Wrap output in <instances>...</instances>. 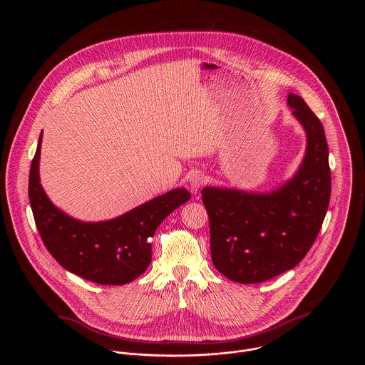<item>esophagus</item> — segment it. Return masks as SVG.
<instances>
[{"label": "esophagus", "instance_id": "1", "mask_svg": "<svg viewBox=\"0 0 365 365\" xmlns=\"http://www.w3.org/2000/svg\"><path fill=\"white\" fill-rule=\"evenodd\" d=\"M205 181H207V178H205L204 173H201V171H194L190 174L188 182H190V187L192 191H198L205 184Z\"/></svg>", "mask_w": 365, "mask_h": 365}]
</instances>
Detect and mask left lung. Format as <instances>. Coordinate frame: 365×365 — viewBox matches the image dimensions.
I'll list each match as a JSON object with an SVG mask.
<instances>
[{"label": "left lung", "mask_w": 365, "mask_h": 365, "mask_svg": "<svg viewBox=\"0 0 365 365\" xmlns=\"http://www.w3.org/2000/svg\"><path fill=\"white\" fill-rule=\"evenodd\" d=\"M288 105L308 136L304 163L292 180L271 194L201 191L213 265L240 284H259L299 264L329 207L331 175L323 125L299 96L289 94Z\"/></svg>", "instance_id": "left-lung-1"}]
</instances>
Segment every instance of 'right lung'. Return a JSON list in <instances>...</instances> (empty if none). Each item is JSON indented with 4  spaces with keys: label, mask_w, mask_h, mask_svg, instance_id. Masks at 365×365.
Instances as JSON below:
<instances>
[{
    "label": "right lung",
    "mask_w": 365,
    "mask_h": 365,
    "mask_svg": "<svg viewBox=\"0 0 365 365\" xmlns=\"http://www.w3.org/2000/svg\"><path fill=\"white\" fill-rule=\"evenodd\" d=\"M42 133L29 171V201L43 245L63 268L91 282L123 285L146 271L158 225L191 194L184 188L100 223L76 220L56 208L39 182Z\"/></svg>",
    "instance_id": "obj_1"
}]
</instances>
